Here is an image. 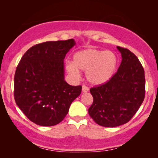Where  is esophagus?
<instances>
[{
    "label": "esophagus",
    "instance_id": "1",
    "mask_svg": "<svg viewBox=\"0 0 158 158\" xmlns=\"http://www.w3.org/2000/svg\"><path fill=\"white\" fill-rule=\"evenodd\" d=\"M89 90V89L85 85H83L82 86V92L83 93H87Z\"/></svg>",
    "mask_w": 158,
    "mask_h": 158
}]
</instances>
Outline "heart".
Masks as SVG:
<instances>
[{"label": "heart", "mask_w": 158, "mask_h": 158, "mask_svg": "<svg viewBox=\"0 0 158 158\" xmlns=\"http://www.w3.org/2000/svg\"><path fill=\"white\" fill-rule=\"evenodd\" d=\"M118 58L111 51L87 49L77 52L73 61L66 63L65 69L74 78L79 76V71H85V79L90 84L99 85L110 81L116 73Z\"/></svg>", "instance_id": "obj_1"}]
</instances>
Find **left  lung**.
<instances>
[{
    "label": "left lung",
    "instance_id": "1",
    "mask_svg": "<svg viewBox=\"0 0 158 158\" xmlns=\"http://www.w3.org/2000/svg\"><path fill=\"white\" fill-rule=\"evenodd\" d=\"M122 60L110 81L90 89L93 102L89 114L96 123L114 127L126 123L138 111L145 97L144 70L137 57L117 47Z\"/></svg>",
    "mask_w": 158,
    "mask_h": 158
}]
</instances>
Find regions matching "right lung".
<instances>
[{"mask_svg":"<svg viewBox=\"0 0 158 158\" xmlns=\"http://www.w3.org/2000/svg\"><path fill=\"white\" fill-rule=\"evenodd\" d=\"M76 44L74 39L45 42L31 47L21 58L15 74V100L26 117L41 126L60 123L81 85L65 80L64 58Z\"/></svg>","mask_w":158,"mask_h":158,"instance_id":"right-lung-1","label":"right lung"}]
</instances>
